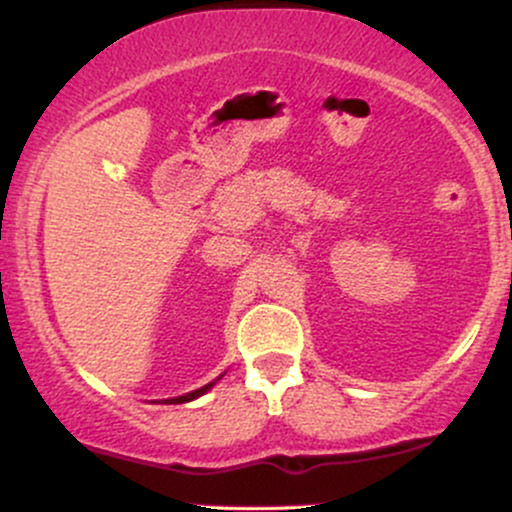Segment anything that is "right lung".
<instances>
[{"label": "right lung", "mask_w": 512, "mask_h": 512, "mask_svg": "<svg viewBox=\"0 0 512 512\" xmlns=\"http://www.w3.org/2000/svg\"><path fill=\"white\" fill-rule=\"evenodd\" d=\"M216 380H219V378H216ZM216 380H214V383H216ZM214 383H209V385L199 387V390H192V392H187V395H180V397H170V399H166V402H163V404H185V402H192V399L202 397L204 392L211 390V387H214Z\"/></svg>", "instance_id": "right-lung-1"}]
</instances>
